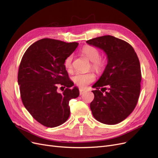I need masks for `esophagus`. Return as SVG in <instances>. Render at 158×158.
Masks as SVG:
<instances>
[{
	"instance_id": "obj_1",
	"label": "esophagus",
	"mask_w": 158,
	"mask_h": 158,
	"mask_svg": "<svg viewBox=\"0 0 158 158\" xmlns=\"http://www.w3.org/2000/svg\"><path fill=\"white\" fill-rule=\"evenodd\" d=\"M79 91H80V95H82L85 92V89H82V88H80Z\"/></svg>"
}]
</instances>
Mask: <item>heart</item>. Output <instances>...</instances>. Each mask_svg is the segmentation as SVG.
Returning a JSON list of instances; mask_svg holds the SVG:
<instances>
[{
    "label": "heart",
    "instance_id": "heart-1",
    "mask_svg": "<svg viewBox=\"0 0 158 158\" xmlns=\"http://www.w3.org/2000/svg\"><path fill=\"white\" fill-rule=\"evenodd\" d=\"M82 52L92 62L90 69L92 68L98 73H101L106 69L107 63L106 57L100 56V51L96 47L92 45H85L82 48ZM73 55H69L64 59V65L68 71L73 69ZM95 80V75L93 72L86 73H76L73 77V82L80 88H85Z\"/></svg>",
    "mask_w": 158,
    "mask_h": 158
}]
</instances>
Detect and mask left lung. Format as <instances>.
I'll use <instances>...</instances> for the list:
<instances>
[{
    "label": "left lung",
    "instance_id": "8db88e82",
    "mask_svg": "<svg viewBox=\"0 0 158 158\" xmlns=\"http://www.w3.org/2000/svg\"><path fill=\"white\" fill-rule=\"evenodd\" d=\"M87 44L103 49L108 62L93 88L90 103L94 117L106 125L121 123L135 109L140 92L142 79L139 59L133 47L111 35L88 40Z\"/></svg>",
    "mask_w": 158,
    "mask_h": 158
}]
</instances>
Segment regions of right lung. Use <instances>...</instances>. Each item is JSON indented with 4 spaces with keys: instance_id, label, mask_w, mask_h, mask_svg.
I'll return each mask as SVG.
<instances>
[{
    "instance_id": "1",
    "label": "right lung",
    "mask_w": 158,
    "mask_h": 158,
    "mask_svg": "<svg viewBox=\"0 0 158 158\" xmlns=\"http://www.w3.org/2000/svg\"><path fill=\"white\" fill-rule=\"evenodd\" d=\"M49 38L37 41L23 54L19 66L18 82L23 106L35 120L47 127H58L70 116L69 101L79 95L69 77L64 59L78 47ZM60 84L67 88L57 92Z\"/></svg>"
}]
</instances>
